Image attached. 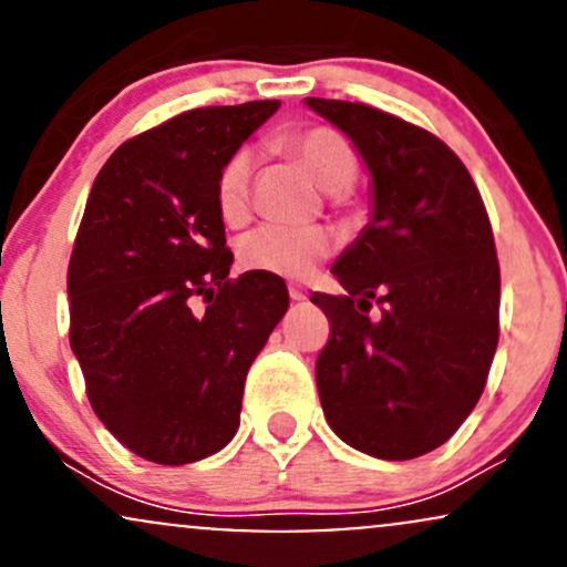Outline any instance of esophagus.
<instances>
[{"label":"esophagus","instance_id":"34e87169","mask_svg":"<svg viewBox=\"0 0 567 567\" xmlns=\"http://www.w3.org/2000/svg\"><path fill=\"white\" fill-rule=\"evenodd\" d=\"M290 298L292 301H306V290L301 288V285H290Z\"/></svg>","mask_w":567,"mask_h":567}]
</instances>
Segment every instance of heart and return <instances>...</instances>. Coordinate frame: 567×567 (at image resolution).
<instances>
[{
  "label": "heart",
  "instance_id": "b5f03b06",
  "mask_svg": "<svg viewBox=\"0 0 567 567\" xmlns=\"http://www.w3.org/2000/svg\"><path fill=\"white\" fill-rule=\"evenodd\" d=\"M306 171L324 192L343 194L357 181V157L341 135L328 127L306 130L292 141ZM250 154L237 152L220 167L216 184V202L220 218L239 220L247 210V188H250ZM333 234L322 226H279L266 224L245 234L239 243V261L247 269L264 275L303 279L333 252Z\"/></svg>",
  "mask_w": 567,
  "mask_h": 567
}]
</instances>
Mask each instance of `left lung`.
I'll return each instance as SVG.
<instances>
[{"label": "left lung", "instance_id": "1", "mask_svg": "<svg viewBox=\"0 0 567 567\" xmlns=\"http://www.w3.org/2000/svg\"><path fill=\"white\" fill-rule=\"evenodd\" d=\"M354 143L373 213L338 256L343 296L317 357L324 419L347 445L419 458L466 421L498 347L501 275L491 220L470 171L437 135L365 103L306 97ZM373 302L379 318H368Z\"/></svg>", "mask_w": 567, "mask_h": 567}]
</instances>
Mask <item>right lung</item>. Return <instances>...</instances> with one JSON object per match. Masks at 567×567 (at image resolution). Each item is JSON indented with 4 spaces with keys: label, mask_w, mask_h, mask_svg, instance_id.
Masks as SVG:
<instances>
[{
    "label": "right lung",
    "mask_w": 567,
    "mask_h": 567,
    "mask_svg": "<svg viewBox=\"0 0 567 567\" xmlns=\"http://www.w3.org/2000/svg\"><path fill=\"white\" fill-rule=\"evenodd\" d=\"M277 109L173 116L122 143L90 188L66 279L71 351L103 426L154 464L229 445L247 370L288 311L279 277H229L216 202L220 167Z\"/></svg>",
    "instance_id": "1"
}]
</instances>
